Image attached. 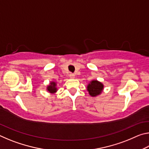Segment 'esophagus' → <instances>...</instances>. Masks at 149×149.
Segmentation results:
<instances>
[{
    "label": "esophagus",
    "mask_w": 149,
    "mask_h": 149,
    "mask_svg": "<svg viewBox=\"0 0 149 149\" xmlns=\"http://www.w3.org/2000/svg\"><path fill=\"white\" fill-rule=\"evenodd\" d=\"M69 76L71 79H74V78H75V75L74 74H72V73H70Z\"/></svg>",
    "instance_id": "1"
}]
</instances>
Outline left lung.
Wrapping results in <instances>:
<instances>
[{"instance_id":"8db88e82","label":"left lung","mask_w":149,"mask_h":149,"mask_svg":"<svg viewBox=\"0 0 149 149\" xmlns=\"http://www.w3.org/2000/svg\"><path fill=\"white\" fill-rule=\"evenodd\" d=\"M104 85L97 80H93L87 86V91L91 97H96L100 95L103 90Z\"/></svg>"}]
</instances>
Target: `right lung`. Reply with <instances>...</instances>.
<instances>
[{
  "label": "right lung",
  "mask_w": 149,
  "mask_h": 149,
  "mask_svg": "<svg viewBox=\"0 0 149 149\" xmlns=\"http://www.w3.org/2000/svg\"><path fill=\"white\" fill-rule=\"evenodd\" d=\"M50 85H49L47 87L48 91L50 92V93H54L56 92L57 89H56V84L55 82H51L50 83Z\"/></svg>",
  "instance_id": "right-lung-1"
}]
</instances>
